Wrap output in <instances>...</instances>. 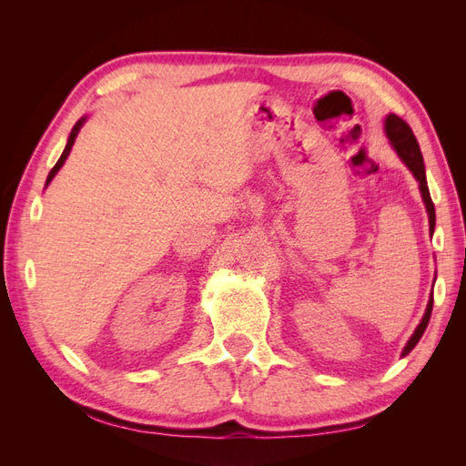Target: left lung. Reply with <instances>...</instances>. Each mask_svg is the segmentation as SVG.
I'll return each mask as SVG.
<instances>
[{
  "instance_id": "1",
  "label": "left lung",
  "mask_w": 466,
  "mask_h": 466,
  "mask_svg": "<svg viewBox=\"0 0 466 466\" xmlns=\"http://www.w3.org/2000/svg\"><path fill=\"white\" fill-rule=\"evenodd\" d=\"M385 134L389 137V142L392 146V149L397 151V155L400 157V161L410 168V173L414 175V178L418 180V188L421 194V200H424L426 211H428V219H430V233L433 235L435 229V208L431 202V196H430V188H428V180H426V167H424V157H421V151L420 146L416 142V136L412 134L410 126H408L402 118H399L397 115H387L385 118ZM431 309H433V289L430 293V299H428V307H426V313L421 317L420 324L416 327L414 334L410 336V340L406 342L404 350H402V358L410 354L414 350V346L420 342L421 334H424L430 317H431Z\"/></svg>"
}]
</instances>
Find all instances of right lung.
Instances as JSON below:
<instances>
[{
	"label": "right lung",
	"mask_w": 466,
	"mask_h": 466,
	"mask_svg": "<svg viewBox=\"0 0 466 466\" xmlns=\"http://www.w3.org/2000/svg\"><path fill=\"white\" fill-rule=\"evenodd\" d=\"M87 122V116H83V118H79L77 120V124L74 126V130H72V134H69V137H67V144H66V149H64V153L60 155V159H58V163L54 165V168L50 171V175H48V178H46V187L50 185L52 182V178L58 175V171L62 168V165L66 163V159H67V155H69V151H72V147H74V144H76V137H77V134H79V130L83 128V124Z\"/></svg>",
	"instance_id": "1"
}]
</instances>
